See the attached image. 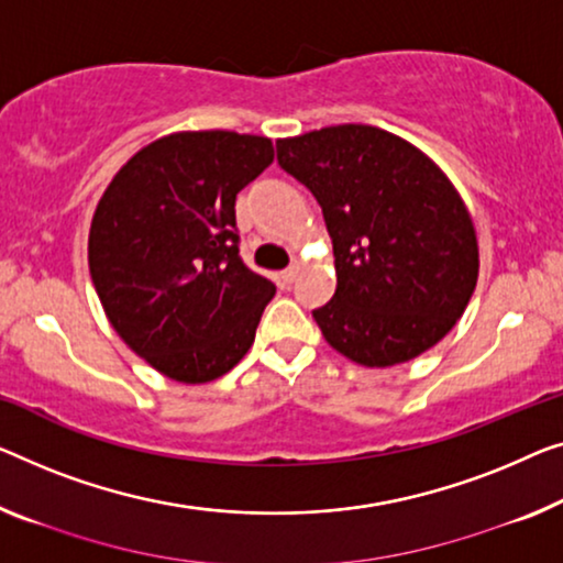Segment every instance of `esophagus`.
Returning a JSON list of instances; mask_svg holds the SVG:
<instances>
[{
    "instance_id": "34e87169",
    "label": "esophagus",
    "mask_w": 563,
    "mask_h": 563,
    "mask_svg": "<svg viewBox=\"0 0 563 563\" xmlns=\"http://www.w3.org/2000/svg\"><path fill=\"white\" fill-rule=\"evenodd\" d=\"M298 273H300V265H290L288 271H283V273L278 275V280L285 285V288H288V285L298 278Z\"/></svg>"
}]
</instances>
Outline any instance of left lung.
<instances>
[{
    "label": "left lung",
    "instance_id": "1",
    "mask_svg": "<svg viewBox=\"0 0 563 563\" xmlns=\"http://www.w3.org/2000/svg\"><path fill=\"white\" fill-rule=\"evenodd\" d=\"M278 164L313 191L333 240L335 292L313 318L354 364L424 354L473 298L481 253L467 205L424 151L376 125L278 139Z\"/></svg>",
    "mask_w": 563,
    "mask_h": 563
}]
</instances>
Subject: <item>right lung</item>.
I'll return each instance as SVG.
<instances>
[{"label":"right lung","mask_w":563,"mask_h":563,"mask_svg":"<svg viewBox=\"0 0 563 563\" xmlns=\"http://www.w3.org/2000/svg\"><path fill=\"white\" fill-rule=\"evenodd\" d=\"M265 136L176 131L98 199L88 265L108 321L158 374L207 384L247 354L275 285L242 263L234 197L273 164Z\"/></svg>","instance_id":"obj_1"}]
</instances>
